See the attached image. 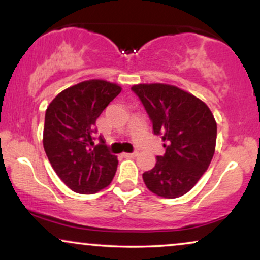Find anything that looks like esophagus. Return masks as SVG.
<instances>
[{"instance_id":"esophagus-1","label":"esophagus","mask_w":260,"mask_h":260,"mask_svg":"<svg viewBox=\"0 0 260 260\" xmlns=\"http://www.w3.org/2000/svg\"><path fill=\"white\" fill-rule=\"evenodd\" d=\"M137 155V153H123L122 154V156L123 157H134Z\"/></svg>"}]
</instances>
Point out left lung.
Listing matches in <instances>:
<instances>
[{"instance_id":"obj_1","label":"left lung","mask_w":260,"mask_h":260,"mask_svg":"<svg viewBox=\"0 0 260 260\" xmlns=\"http://www.w3.org/2000/svg\"><path fill=\"white\" fill-rule=\"evenodd\" d=\"M138 95L153 122L155 134L161 136L164 156L143 174L150 192L174 199L189 192L204 175L216 145V121L204 101L175 85L153 83L137 84Z\"/></svg>"}]
</instances>
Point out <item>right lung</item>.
Wrapping results in <instances>:
<instances>
[{
    "instance_id": "add662e5",
    "label": "right lung",
    "mask_w": 260,
    "mask_h": 260,
    "mask_svg": "<svg viewBox=\"0 0 260 260\" xmlns=\"http://www.w3.org/2000/svg\"><path fill=\"white\" fill-rule=\"evenodd\" d=\"M122 88L103 79L80 82L61 91L45 113L43 144L57 176L80 194H92L111 183L117 156L105 140L94 144L95 122Z\"/></svg>"
}]
</instances>
